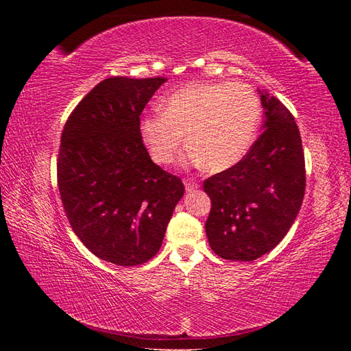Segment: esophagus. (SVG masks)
<instances>
[{"mask_svg":"<svg viewBox=\"0 0 351 351\" xmlns=\"http://www.w3.org/2000/svg\"><path fill=\"white\" fill-rule=\"evenodd\" d=\"M184 184H185V190H187L189 193L193 191V190H197V189H199V184L195 182V181H191V180H185Z\"/></svg>","mask_w":351,"mask_h":351,"instance_id":"1","label":"esophagus"}]
</instances>
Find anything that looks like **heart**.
Returning <instances> with one entry per match:
<instances>
[{"instance_id":"b5f03b06","label":"heart","mask_w":351,"mask_h":351,"mask_svg":"<svg viewBox=\"0 0 351 351\" xmlns=\"http://www.w3.org/2000/svg\"><path fill=\"white\" fill-rule=\"evenodd\" d=\"M261 119L256 92L244 83H199L182 87L161 104V113L140 122V137L158 164H170L185 141V160L208 171L240 162L255 140Z\"/></svg>"}]
</instances>
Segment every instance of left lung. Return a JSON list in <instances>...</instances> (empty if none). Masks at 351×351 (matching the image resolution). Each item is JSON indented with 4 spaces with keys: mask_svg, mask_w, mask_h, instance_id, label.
I'll use <instances>...</instances> for the list:
<instances>
[{
    "mask_svg": "<svg viewBox=\"0 0 351 351\" xmlns=\"http://www.w3.org/2000/svg\"><path fill=\"white\" fill-rule=\"evenodd\" d=\"M261 102L263 134L240 162L204 182L211 199L208 241L228 261H253L274 249L299 214L306 187L294 116L268 93H261Z\"/></svg>",
    "mask_w": 351,
    "mask_h": 351,
    "instance_id": "1",
    "label": "left lung"
}]
</instances>
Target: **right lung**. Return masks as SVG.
<instances>
[{"instance_id":"obj_1","label":"right lung","mask_w":351,"mask_h":351,"mask_svg":"<svg viewBox=\"0 0 351 351\" xmlns=\"http://www.w3.org/2000/svg\"><path fill=\"white\" fill-rule=\"evenodd\" d=\"M166 78L111 77L73 108L62 132L57 185L71 228L93 255L134 267L158 253L180 178L151 160L140 114Z\"/></svg>"}]
</instances>
